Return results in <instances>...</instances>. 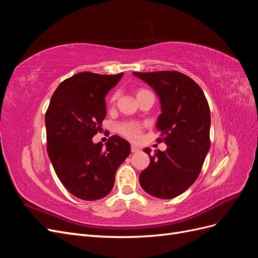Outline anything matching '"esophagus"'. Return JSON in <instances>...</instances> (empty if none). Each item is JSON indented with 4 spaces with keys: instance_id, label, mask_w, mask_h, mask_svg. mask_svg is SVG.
I'll list each match as a JSON object with an SVG mask.
<instances>
[{
    "instance_id": "34e87169",
    "label": "esophagus",
    "mask_w": 258,
    "mask_h": 258,
    "mask_svg": "<svg viewBox=\"0 0 258 258\" xmlns=\"http://www.w3.org/2000/svg\"><path fill=\"white\" fill-rule=\"evenodd\" d=\"M139 151H140V148H139L138 146L131 145V152H132V153H137V152H139Z\"/></svg>"
}]
</instances>
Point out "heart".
<instances>
[{
  "label": "heart",
  "mask_w": 258,
  "mask_h": 258,
  "mask_svg": "<svg viewBox=\"0 0 258 258\" xmlns=\"http://www.w3.org/2000/svg\"><path fill=\"white\" fill-rule=\"evenodd\" d=\"M145 93H152V92H150L148 90H145V89H140L137 92V98L142 96V95H145ZM117 98H118V92H115L110 99V103L114 104ZM117 130H118L119 134L121 136H123L124 138L131 140V141H136V140H138L140 138V135H141L142 124L139 122H136V121H126V122H121L120 124H118Z\"/></svg>",
  "instance_id": "obj_1"
}]
</instances>
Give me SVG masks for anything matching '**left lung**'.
<instances>
[{"label": "left lung", "instance_id": "obj_1", "mask_svg": "<svg viewBox=\"0 0 258 258\" xmlns=\"http://www.w3.org/2000/svg\"><path fill=\"white\" fill-rule=\"evenodd\" d=\"M157 93L161 114L156 128L167 150L151 156L150 166L139 176L140 185L152 196L171 199L183 194L196 181L210 150L211 115L202 89L190 77L176 71L138 73Z\"/></svg>", "mask_w": 258, "mask_h": 258}]
</instances>
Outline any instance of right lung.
<instances>
[{
    "label": "right lung",
    "instance_id": "obj_1",
    "mask_svg": "<svg viewBox=\"0 0 258 258\" xmlns=\"http://www.w3.org/2000/svg\"><path fill=\"white\" fill-rule=\"evenodd\" d=\"M123 73L82 72L62 82L45 115L47 153L57 176L73 196L98 200L111 192L130 144L112 136L105 146L92 138L106 115L105 96Z\"/></svg>",
    "mask_w": 258,
    "mask_h": 258
}]
</instances>
